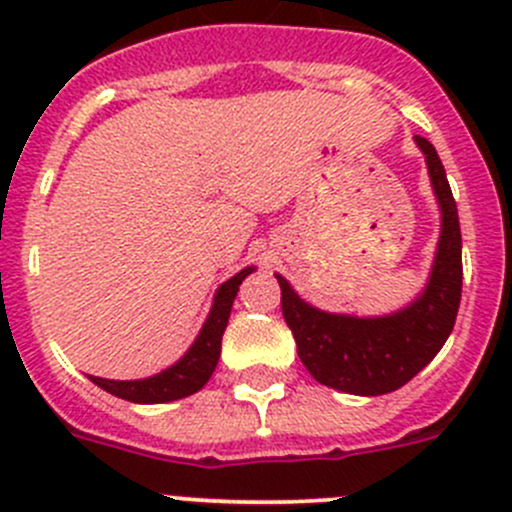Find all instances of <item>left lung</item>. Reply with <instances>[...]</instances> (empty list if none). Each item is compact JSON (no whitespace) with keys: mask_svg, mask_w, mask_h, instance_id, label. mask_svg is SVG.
Returning a JSON list of instances; mask_svg holds the SVG:
<instances>
[{"mask_svg":"<svg viewBox=\"0 0 512 512\" xmlns=\"http://www.w3.org/2000/svg\"><path fill=\"white\" fill-rule=\"evenodd\" d=\"M416 143L426 156L443 223L431 280L411 307L379 319L327 314L302 302L277 275L299 359L319 384L344 394L381 396L401 389L441 352L456 324L463 287L458 208L436 148L421 136Z\"/></svg>","mask_w":512,"mask_h":512,"instance_id":"1","label":"left lung"}]
</instances>
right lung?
Wrapping results in <instances>:
<instances>
[{
    "instance_id": "obj_1",
    "label": "right lung",
    "mask_w": 512,
    "mask_h": 512,
    "mask_svg": "<svg viewBox=\"0 0 512 512\" xmlns=\"http://www.w3.org/2000/svg\"><path fill=\"white\" fill-rule=\"evenodd\" d=\"M250 272V267H245L232 280L220 285L218 294H215L213 309H210L198 339H195L193 347L188 349V354L178 364L160 371V374L151 376V379L141 381H111L98 379V376H91V381L96 386H101L103 391H108V394L133 401V404H163V401L183 399V396H190L203 389L210 376H213L215 366H218L220 344H223V332L227 327L232 302H235L237 287L242 285V280Z\"/></svg>"
}]
</instances>
